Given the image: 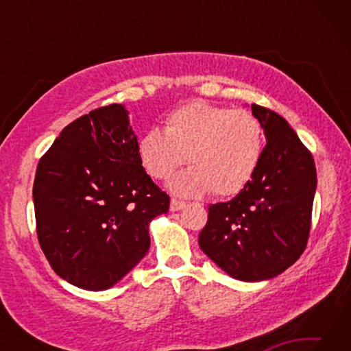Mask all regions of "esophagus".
<instances>
[{
	"mask_svg": "<svg viewBox=\"0 0 351 351\" xmlns=\"http://www.w3.org/2000/svg\"><path fill=\"white\" fill-rule=\"evenodd\" d=\"M184 207H186V203H182V201H180V199H171L170 201V210L171 212H178V210L184 209Z\"/></svg>",
	"mask_w": 351,
	"mask_h": 351,
	"instance_id": "obj_1",
	"label": "esophagus"
}]
</instances>
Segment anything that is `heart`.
I'll use <instances>...</instances> for the list:
<instances>
[{
	"label": "heart",
	"mask_w": 351,
	"mask_h": 351,
	"mask_svg": "<svg viewBox=\"0 0 351 351\" xmlns=\"http://www.w3.org/2000/svg\"><path fill=\"white\" fill-rule=\"evenodd\" d=\"M263 147V127L251 111L193 100L165 117L164 132L152 128L141 136L138 158L154 180H167L187 158L192 167L169 182L178 197L197 198L210 190L230 197L252 180Z\"/></svg>",
	"instance_id": "heart-1"
}]
</instances>
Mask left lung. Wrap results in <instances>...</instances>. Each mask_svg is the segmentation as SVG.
I'll use <instances>...</instances> for the list:
<instances>
[{
  "mask_svg": "<svg viewBox=\"0 0 351 351\" xmlns=\"http://www.w3.org/2000/svg\"><path fill=\"white\" fill-rule=\"evenodd\" d=\"M266 138L252 180L228 203L209 206L199 247L237 280L282 274L306 246L317 187L311 153L277 112L251 105Z\"/></svg>",
  "mask_w": 351,
  "mask_h": 351,
  "instance_id": "obj_1",
  "label": "left lung"
}]
</instances>
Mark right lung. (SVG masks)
Segmentation results:
<instances>
[{"mask_svg": "<svg viewBox=\"0 0 351 351\" xmlns=\"http://www.w3.org/2000/svg\"><path fill=\"white\" fill-rule=\"evenodd\" d=\"M125 105L91 111L62 130L40 159L34 207L40 246L63 280L104 291L150 247L148 228L169 212L138 158Z\"/></svg>", "mask_w": 351, "mask_h": 351, "instance_id": "obj_1", "label": "right lung"}]
</instances>
